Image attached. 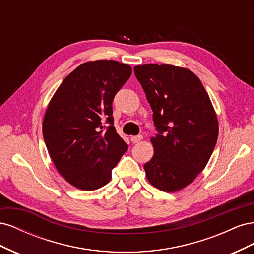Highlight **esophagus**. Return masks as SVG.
I'll return each mask as SVG.
<instances>
[{
    "label": "esophagus",
    "instance_id": "34e87169",
    "mask_svg": "<svg viewBox=\"0 0 254 254\" xmlns=\"http://www.w3.org/2000/svg\"><path fill=\"white\" fill-rule=\"evenodd\" d=\"M142 139H143V136H142V135H134V136H131V137H130V140H131V142H132L133 144L139 143Z\"/></svg>",
    "mask_w": 254,
    "mask_h": 254
}]
</instances>
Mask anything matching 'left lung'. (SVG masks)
<instances>
[{
  "label": "left lung",
  "mask_w": 254,
  "mask_h": 254,
  "mask_svg": "<svg viewBox=\"0 0 254 254\" xmlns=\"http://www.w3.org/2000/svg\"><path fill=\"white\" fill-rule=\"evenodd\" d=\"M152 109L155 153L144 165L153 187L173 193L193 182L209 162L218 137V121L197 76L171 64L134 67Z\"/></svg>",
  "instance_id": "obj_1"
}]
</instances>
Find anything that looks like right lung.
<instances>
[{"label": "right lung", "instance_id": "add662e5", "mask_svg": "<svg viewBox=\"0 0 254 254\" xmlns=\"http://www.w3.org/2000/svg\"><path fill=\"white\" fill-rule=\"evenodd\" d=\"M131 72L119 61H88L52 97L43 119L44 142L57 171L73 187H104L128 149L113 126L112 102Z\"/></svg>", "mask_w": 254, "mask_h": 254}]
</instances>
